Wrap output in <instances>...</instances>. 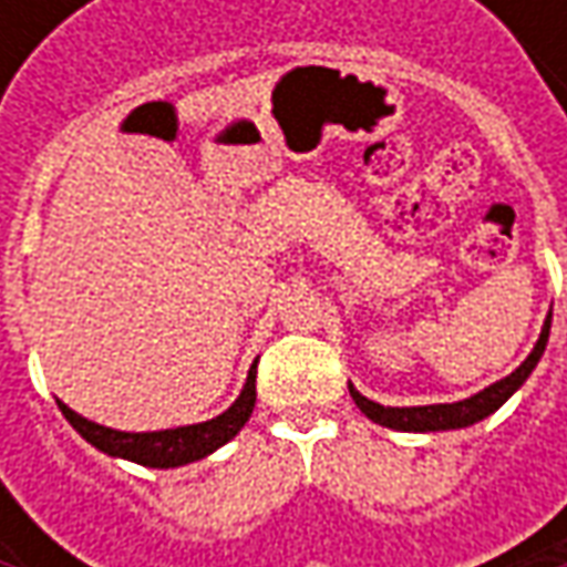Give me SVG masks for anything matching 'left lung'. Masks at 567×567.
Wrapping results in <instances>:
<instances>
[{
	"instance_id": "8db88e82",
	"label": "left lung",
	"mask_w": 567,
	"mask_h": 567,
	"mask_svg": "<svg viewBox=\"0 0 567 567\" xmlns=\"http://www.w3.org/2000/svg\"><path fill=\"white\" fill-rule=\"evenodd\" d=\"M549 328H553V312L543 321V331H539V340L534 343L530 357L520 362L512 375L492 381L489 388H483L480 394L464 398V401L425 403V406H384V403L369 401V398L360 394L353 384H350V398H353V403L360 406L372 423L384 425V429H394V432H447V429H467V425L492 416V413L508 401L524 381L530 379V372L536 369L539 357L546 353Z\"/></svg>"
}]
</instances>
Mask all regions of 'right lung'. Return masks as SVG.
I'll list each match as a JSON object with an SVG mask.
<instances>
[{"instance_id":"obj_1","label":"right lung","mask_w":567,"mask_h":567,"mask_svg":"<svg viewBox=\"0 0 567 567\" xmlns=\"http://www.w3.org/2000/svg\"><path fill=\"white\" fill-rule=\"evenodd\" d=\"M59 403L62 416L72 423L78 435L87 445L110 454V457H122V461H132V464L154 470L186 467V464H195L207 454H214L217 447L227 445L229 439H236L239 429L249 423L251 410H255V365L249 369V379L243 384L239 398L229 403L220 416L205 420V423L161 429V432H120V429L84 420L69 403Z\"/></svg>"}]
</instances>
